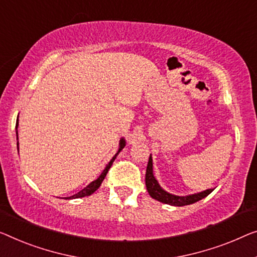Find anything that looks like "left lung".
Listing matches in <instances>:
<instances>
[{"label":"left lung","instance_id":"8db88e82","mask_svg":"<svg viewBox=\"0 0 257 257\" xmlns=\"http://www.w3.org/2000/svg\"><path fill=\"white\" fill-rule=\"evenodd\" d=\"M145 185H147V190L150 194V196L155 200L165 203V204L174 205V206H183V205H189L193 203L197 202L208 196L211 193V189H206L201 193L193 194V195H187V196H177V195H172L167 191L164 190L162 187L159 186L158 181L156 178L153 177V170H152V157L150 155L149 158L148 167H147V174H145Z\"/></svg>","mask_w":257,"mask_h":257}]
</instances>
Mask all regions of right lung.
I'll use <instances>...</instances> for the list:
<instances>
[{
	"label": "right lung",
	"instance_id": "add662e5",
	"mask_svg": "<svg viewBox=\"0 0 257 257\" xmlns=\"http://www.w3.org/2000/svg\"><path fill=\"white\" fill-rule=\"evenodd\" d=\"M17 125H18V120H17V124H16V129H17ZM16 135H17V140H18V134H17V132H16ZM125 147V141H124V139H121L120 140V147H118V151L115 153V156L113 157L112 158V160H110V162L107 164L106 165V167H105V170L102 171V173L99 175V178L97 179V180H94V181H92L90 185H87L85 188L84 189H82L79 191V193H77V194H75V195H72V196H70V197H66L67 200H71V198H79V197H85V196H90L91 194H93L95 190H97L99 187H100V185L102 183V181H104V179H105V177H106V174L108 173V170L110 168V166L113 165V162L114 160H115V158H116V156L118 155V153H120V151L122 150V149H123ZM17 148H18V142H17Z\"/></svg>",
	"mask_w": 257,
	"mask_h": 257
}]
</instances>
